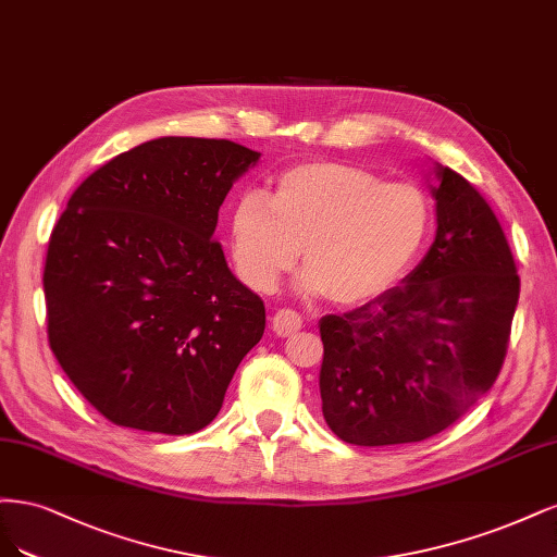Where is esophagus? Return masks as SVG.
<instances>
[{
  "instance_id": "esophagus-1",
  "label": "esophagus",
  "mask_w": 557,
  "mask_h": 557,
  "mask_svg": "<svg viewBox=\"0 0 557 557\" xmlns=\"http://www.w3.org/2000/svg\"><path fill=\"white\" fill-rule=\"evenodd\" d=\"M302 329V319L296 310H280L273 317V331L277 337H292Z\"/></svg>"
}]
</instances>
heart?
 <instances>
[{
    "label": "heart",
    "instance_id": "obj_1",
    "mask_svg": "<svg viewBox=\"0 0 557 557\" xmlns=\"http://www.w3.org/2000/svg\"><path fill=\"white\" fill-rule=\"evenodd\" d=\"M433 208L421 187L386 183L339 161H302L275 177L273 196L247 191L231 208L228 247L238 275L273 292L302 249L305 284L343 308L396 286L425 245Z\"/></svg>",
    "mask_w": 557,
    "mask_h": 557
}]
</instances>
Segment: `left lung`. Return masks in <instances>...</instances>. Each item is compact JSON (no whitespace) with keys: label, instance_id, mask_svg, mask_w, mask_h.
<instances>
[{"label":"left lung","instance_id":"obj_1","mask_svg":"<svg viewBox=\"0 0 557 557\" xmlns=\"http://www.w3.org/2000/svg\"><path fill=\"white\" fill-rule=\"evenodd\" d=\"M437 236L400 286L319 321L321 409L358 446L407 444L454 425L505 363L520 277L481 191L437 171Z\"/></svg>","mask_w":557,"mask_h":557}]
</instances>
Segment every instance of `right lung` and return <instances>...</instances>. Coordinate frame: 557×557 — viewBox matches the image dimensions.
Returning <instances> with one entry per match:
<instances>
[{"label":"right lung","instance_id":"right-lung-1","mask_svg":"<svg viewBox=\"0 0 557 557\" xmlns=\"http://www.w3.org/2000/svg\"><path fill=\"white\" fill-rule=\"evenodd\" d=\"M257 159L226 138L166 136L113 157L71 194L44 268L48 343L111 423L206 428L261 339L263 300L212 238L233 181Z\"/></svg>","mask_w":557,"mask_h":557}]
</instances>
